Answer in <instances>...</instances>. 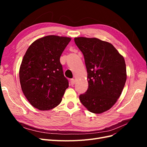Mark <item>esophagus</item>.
I'll use <instances>...</instances> for the list:
<instances>
[{"mask_svg":"<svg viewBox=\"0 0 147 147\" xmlns=\"http://www.w3.org/2000/svg\"><path fill=\"white\" fill-rule=\"evenodd\" d=\"M70 82L71 85L73 86V85H74L75 83V80L74 79H71V80H70Z\"/></svg>","mask_w":147,"mask_h":147,"instance_id":"obj_1","label":"esophagus"}]
</instances>
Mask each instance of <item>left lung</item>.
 Listing matches in <instances>:
<instances>
[{
    "instance_id": "8db88e82",
    "label": "left lung",
    "mask_w": 147,
    "mask_h": 147,
    "mask_svg": "<svg viewBox=\"0 0 147 147\" xmlns=\"http://www.w3.org/2000/svg\"><path fill=\"white\" fill-rule=\"evenodd\" d=\"M74 40L84 56L88 73V90L80 100L90 112L102 113L112 108L121 94L127 77L125 61L107 42L82 37Z\"/></svg>"
}]
</instances>
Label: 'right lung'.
Wrapping results in <instances>:
<instances>
[{"mask_svg": "<svg viewBox=\"0 0 147 147\" xmlns=\"http://www.w3.org/2000/svg\"><path fill=\"white\" fill-rule=\"evenodd\" d=\"M71 38L48 35L29 46L20 69L22 91L34 107L49 110L62 100L69 82L64 75L60 57Z\"/></svg>", "mask_w": 147, "mask_h": 147, "instance_id": "right-lung-1", "label": "right lung"}]
</instances>
